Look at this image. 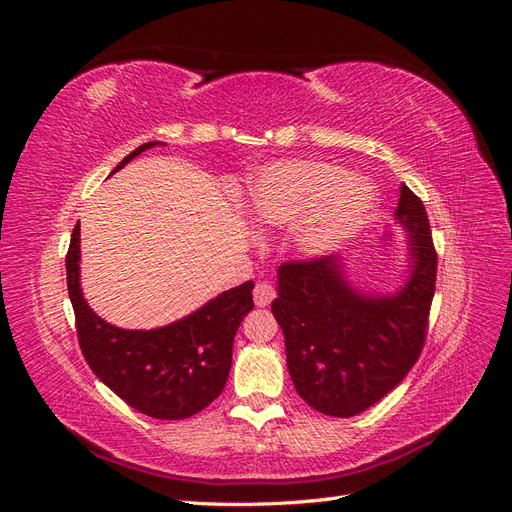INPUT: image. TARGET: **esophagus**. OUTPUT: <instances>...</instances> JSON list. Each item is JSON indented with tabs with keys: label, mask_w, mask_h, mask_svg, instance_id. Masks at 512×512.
<instances>
[{
	"label": "esophagus",
	"mask_w": 512,
	"mask_h": 512,
	"mask_svg": "<svg viewBox=\"0 0 512 512\" xmlns=\"http://www.w3.org/2000/svg\"><path fill=\"white\" fill-rule=\"evenodd\" d=\"M273 297H275V290H273V286L269 282H258L254 286V303L258 307L269 305L273 301Z\"/></svg>",
	"instance_id": "esophagus-1"
}]
</instances>
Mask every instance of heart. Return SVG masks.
Instances as JSON below:
<instances>
[{
  "instance_id": "heart-1",
  "label": "heart",
  "mask_w": 512,
  "mask_h": 512,
  "mask_svg": "<svg viewBox=\"0 0 512 512\" xmlns=\"http://www.w3.org/2000/svg\"><path fill=\"white\" fill-rule=\"evenodd\" d=\"M245 207L262 226L299 222L294 239L305 254L320 256L363 230L376 209V190L342 166L284 160L260 170Z\"/></svg>"
}]
</instances>
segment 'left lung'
<instances>
[{"instance_id":"8db88e82","label":"left lung","mask_w":512,"mask_h":512,"mask_svg":"<svg viewBox=\"0 0 512 512\" xmlns=\"http://www.w3.org/2000/svg\"><path fill=\"white\" fill-rule=\"evenodd\" d=\"M395 218L408 232V275L391 294L352 288L337 254L277 269L271 312L286 339L290 378L322 414H361L391 393L421 356L438 254L427 211L408 185H401Z\"/></svg>"}]
</instances>
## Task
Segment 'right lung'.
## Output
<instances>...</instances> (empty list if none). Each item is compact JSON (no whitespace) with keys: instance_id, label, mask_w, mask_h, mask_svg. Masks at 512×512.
Wrapping results in <instances>:
<instances>
[{"instance_id":"obj_1","label":"right lung","mask_w":512,"mask_h":512,"mask_svg":"<svg viewBox=\"0 0 512 512\" xmlns=\"http://www.w3.org/2000/svg\"><path fill=\"white\" fill-rule=\"evenodd\" d=\"M145 143L123 158L113 173L143 151ZM111 173V175H113ZM81 226L76 224L66 256L68 294L76 333L91 371L128 406L160 421H179L224 391L232 365V342L243 318L254 309V282L222 292L194 314L151 331L113 327L91 309L81 290Z\"/></svg>"}]
</instances>
